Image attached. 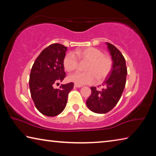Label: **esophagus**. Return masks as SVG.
I'll return each instance as SVG.
<instances>
[{
    "instance_id": "1",
    "label": "esophagus",
    "mask_w": 156,
    "mask_h": 156,
    "mask_svg": "<svg viewBox=\"0 0 156 156\" xmlns=\"http://www.w3.org/2000/svg\"><path fill=\"white\" fill-rule=\"evenodd\" d=\"M81 87L83 86L79 85V84H74V87Z\"/></svg>"
}]
</instances>
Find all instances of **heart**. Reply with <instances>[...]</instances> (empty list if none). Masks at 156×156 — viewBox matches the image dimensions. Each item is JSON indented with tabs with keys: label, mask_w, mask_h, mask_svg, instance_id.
I'll return each mask as SVG.
<instances>
[{
	"label": "heart",
	"mask_w": 156,
	"mask_h": 156,
	"mask_svg": "<svg viewBox=\"0 0 156 156\" xmlns=\"http://www.w3.org/2000/svg\"><path fill=\"white\" fill-rule=\"evenodd\" d=\"M68 53L63 59V65L67 72L77 69L80 63L87 62L84 66L87 72H77L69 76V80L75 84L83 85L92 84L96 80L102 81L106 78L113 67V60L109 56L102 54V51L96 47H87L78 49L74 52ZM79 60L78 61L77 58Z\"/></svg>",
	"instance_id": "1"
}]
</instances>
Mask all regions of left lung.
Masks as SVG:
<instances>
[{"instance_id":"left-lung-1","label":"left lung","mask_w":156,"mask_h":156,"mask_svg":"<svg viewBox=\"0 0 156 156\" xmlns=\"http://www.w3.org/2000/svg\"><path fill=\"white\" fill-rule=\"evenodd\" d=\"M107 44L113 60L112 69L102 83L101 90L91 87V94L86 102L89 109L96 113H106L117 105L125 89L127 74L122 53L111 43Z\"/></svg>"}]
</instances>
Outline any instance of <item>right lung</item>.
Listing matches in <instances>:
<instances>
[{"mask_svg":"<svg viewBox=\"0 0 156 156\" xmlns=\"http://www.w3.org/2000/svg\"><path fill=\"white\" fill-rule=\"evenodd\" d=\"M67 47L54 43L43 49L31 67L30 76L31 96L36 109L47 116H56L65 109L68 94L73 83L61 84L54 89L58 82L65 77L63 59ZM58 84V83H57Z\"/></svg>","mask_w":156,"mask_h":156,"instance_id":"right-lung-1","label":"right lung"}]
</instances>
